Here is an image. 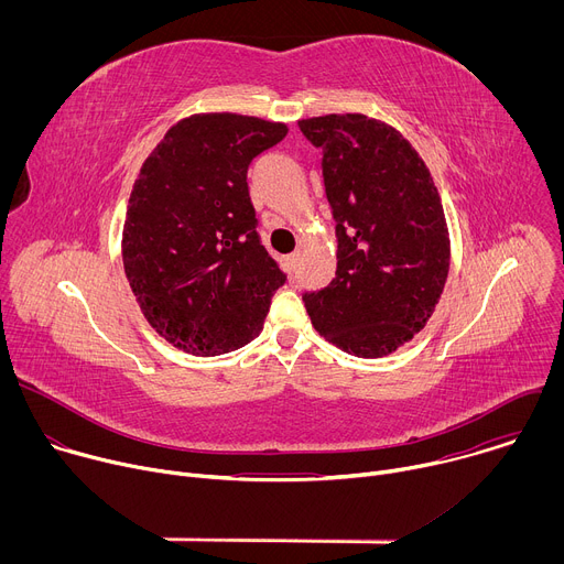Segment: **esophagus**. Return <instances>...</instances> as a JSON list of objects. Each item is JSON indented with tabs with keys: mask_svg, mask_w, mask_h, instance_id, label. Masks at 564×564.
<instances>
[{
	"mask_svg": "<svg viewBox=\"0 0 564 564\" xmlns=\"http://www.w3.org/2000/svg\"><path fill=\"white\" fill-rule=\"evenodd\" d=\"M296 263H299V252H294V254L288 257V268H290V270H294Z\"/></svg>",
	"mask_w": 564,
	"mask_h": 564,
	"instance_id": "obj_1",
	"label": "esophagus"
}]
</instances>
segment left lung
<instances>
[{"mask_svg": "<svg viewBox=\"0 0 564 564\" xmlns=\"http://www.w3.org/2000/svg\"><path fill=\"white\" fill-rule=\"evenodd\" d=\"M318 147L337 223V276L303 292L314 330L348 355L383 357L417 335L448 276L437 187L413 144L361 113L299 122Z\"/></svg>", "mask_w": 564, "mask_h": 564, "instance_id": "8db88e82", "label": "left lung"}]
</instances>
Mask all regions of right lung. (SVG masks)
<instances>
[{
  "mask_svg": "<svg viewBox=\"0 0 564 564\" xmlns=\"http://www.w3.org/2000/svg\"><path fill=\"white\" fill-rule=\"evenodd\" d=\"M285 133L250 116H192L144 160L124 220V272L155 333L185 352L250 344L288 281L261 243L248 187L252 160Z\"/></svg>",
  "mask_w": 564,
  "mask_h": 564,
  "instance_id": "obj_1",
  "label": "right lung"
}]
</instances>
